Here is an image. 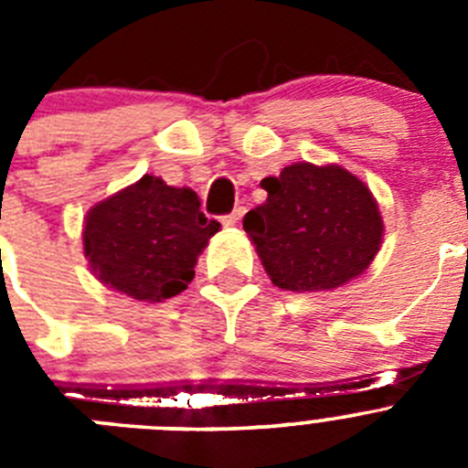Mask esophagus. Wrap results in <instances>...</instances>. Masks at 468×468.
Returning <instances> with one entry per match:
<instances>
[{
  "label": "esophagus",
  "instance_id": "1",
  "mask_svg": "<svg viewBox=\"0 0 468 468\" xmlns=\"http://www.w3.org/2000/svg\"><path fill=\"white\" fill-rule=\"evenodd\" d=\"M243 213H246V210H243V206H239V208H234L231 213H227L225 218H222V222H225L227 227H237L239 222H241Z\"/></svg>",
  "mask_w": 468,
  "mask_h": 468
}]
</instances>
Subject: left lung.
I'll return each mask as SVG.
<instances>
[{
  "mask_svg": "<svg viewBox=\"0 0 468 468\" xmlns=\"http://www.w3.org/2000/svg\"><path fill=\"white\" fill-rule=\"evenodd\" d=\"M260 185L270 197L248 210L243 229L271 283L292 292L333 291L373 262L384 227L356 176L302 161Z\"/></svg>",
  "mask_w": 468,
  "mask_h": 468,
  "instance_id": "8db88e82",
  "label": "left lung"
}]
</instances>
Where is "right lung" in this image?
I'll return each mask as SVG.
<instances>
[{
  "instance_id": "right-lung-1",
  "label": "right lung",
  "mask_w": 468,
  "mask_h": 468,
  "mask_svg": "<svg viewBox=\"0 0 468 468\" xmlns=\"http://www.w3.org/2000/svg\"><path fill=\"white\" fill-rule=\"evenodd\" d=\"M189 187H168L144 176L90 208L84 253L95 276L143 302L177 295L194 279V264L220 222L201 213Z\"/></svg>"
}]
</instances>
